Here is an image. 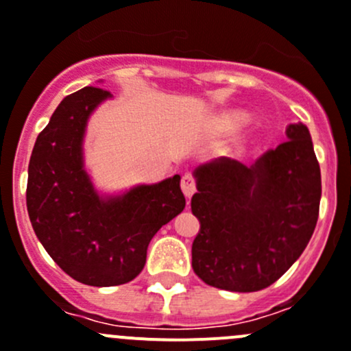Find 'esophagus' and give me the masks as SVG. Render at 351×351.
Returning <instances> with one entry per match:
<instances>
[{"instance_id": "34e87169", "label": "esophagus", "mask_w": 351, "mask_h": 351, "mask_svg": "<svg viewBox=\"0 0 351 351\" xmlns=\"http://www.w3.org/2000/svg\"><path fill=\"white\" fill-rule=\"evenodd\" d=\"M182 190L185 197H192L197 190V180L192 173H185L182 178Z\"/></svg>"}]
</instances>
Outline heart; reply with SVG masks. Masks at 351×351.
<instances>
[{
    "label": "heart",
    "instance_id": "heart-1",
    "mask_svg": "<svg viewBox=\"0 0 351 351\" xmlns=\"http://www.w3.org/2000/svg\"><path fill=\"white\" fill-rule=\"evenodd\" d=\"M243 121L245 117H241V114H231V117H228L226 120H224V128H226L228 132H234L243 125Z\"/></svg>",
    "mask_w": 351,
    "mask_h": 351
}]
</instances>
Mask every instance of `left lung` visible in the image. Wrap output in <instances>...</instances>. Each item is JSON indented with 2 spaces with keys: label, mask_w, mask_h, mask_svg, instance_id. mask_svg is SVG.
I'll return each mask as SVG.
<instances>
[{
  "label": "left lung",
  "mask_w": 351,
  "mask_h": 351,
  "mask_svg": "<svg viewBox=\"0 0 351 351\" xmlns=\"http://www.w3.org/2000/svg\"><path fill=\"white\" fill-rule=\"evenodd\" d=\"M254 166L221 158L195 171L193 273L209 287L258 291L291 267L315 230L321 168L305 125Z\"/></svg>",
  "instance_id": "8db88e82"
}]
</instances>
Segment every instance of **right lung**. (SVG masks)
Listing matches in <instances>:
<instances>
[{"mask_svg": "<svg viewBox=\"0 0 351 351\" xmlns=\"http://www.w3.org/2000/svg\"><path fill=\"white\" fill-rule=\"evenodd\" d=\"M110 90L84 87L64 97L37 137L29 162L27 210L58 266L89 287H118L145 266L149 241L185 207L180 175L99 199L82 168V138Z\"/></svg>", "mask_w": 351, "mask_h": 351, "instance_id": "obj_1", "label": "right lung"}]
</instances>
